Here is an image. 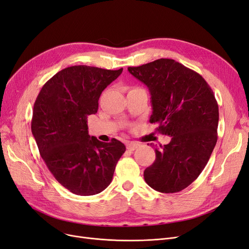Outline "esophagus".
<instances>
[{"label": "esophagus", "instance_id": "esophagus-1", "mask_svg": "<svg viewBox=\"0 0 249 249\" xmlns=\"http://www.w3.org/2000/svg\"><path fill=\"white\" fill-rule=\"evenodd\" d=\"M138 146H139V144H137V143H128V144L126 145V149L130 150V151H133V150H135Z\"/></svg>", "mask_w": 249, "mask_h": 249}]
</instances>
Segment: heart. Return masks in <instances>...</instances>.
Here are the masks:
<instances>
[{
  "mask_svg": "<svg viewBox=\"0 0 249 249\" xmlns=\"http://www.w3.org/2000/svg\"><path fill=\"white\" fill-rule=\"evenodd\" d=\"M140 89V88H133L132 89Z\"/></svg>",
  "mask_w": 249,
  "mask_h": 249,
  "instance_id": "b5f03b06",
  "label": "heart"
}]
</instances>
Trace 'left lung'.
Listing matches in <instances>:
<instances>
[{"mask_svg": "<svg viewBox=\"0 0 249 249\" xmlns=\"http://www.w3.org/2000/svg\"><path fill=\"white\" fill-rule=\"evenodd\" d=\"M127 70L150 91L149 122L172 137L156 148V160L144 171L145 181L158 192L178 193L199 177L216 144L215 97L199 73L174 59L160 58Z\"/></svg>", "mask_w": 249, "mask_h": 249, "instance_id": "8db88e82", "label": "left lung"}]
</instances>
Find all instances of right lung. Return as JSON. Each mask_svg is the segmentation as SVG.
Here are the masks:
<instances>
[{"label": "right lung", "instance_id": "right-lung-1", "mask_svg": "<svg viewBox=\"0 0 249 249\" xmlns=\"http://www.w3.org/2000/svg\"><path fill=\"white\" fill-rule=\"evenodd\" d=\"M89 66H72L43 85L33 109L32 133L43 160L57 181L78 196L103 192L125 151L89 135L88 116L96 114L102 91L122 74Z\"/></svg>", "mask_w": 249, "mask_h": 249}]
</instances>
